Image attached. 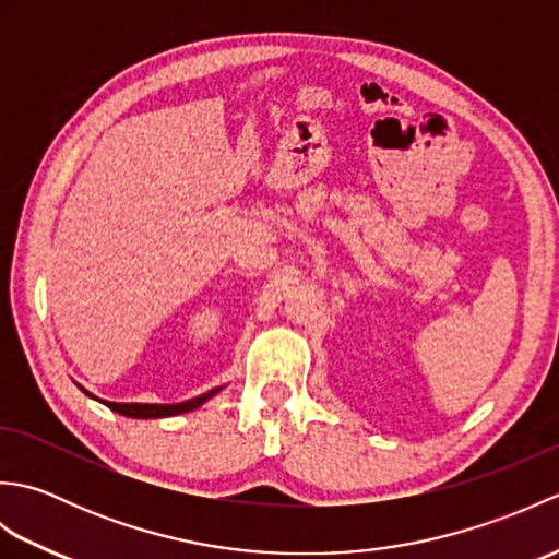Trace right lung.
Returning <instances> with one entry per match:
<instances>
[{"mask_svg":"<svg viewBox=\"0 0 559 559\" xmlns=\"http://www.w3.org/2000/svg\"><path fill=\"white\" fill-rule=\"evenodd\" d=\"M218 389H211L206 391V394H201L197 399H189V401H182V403H115V401H103L105 406H108L110 411L124 415V418H141V420H148V418H170V415H180V413H189L199 408L201 403H206L211 396H216ZM83 394L96 399L93 394H88L86 389H81Z\"/></svg>","mask_w":559,"mask_h":559,"instance_id":"1","label":"right lung"}]
</instances>
